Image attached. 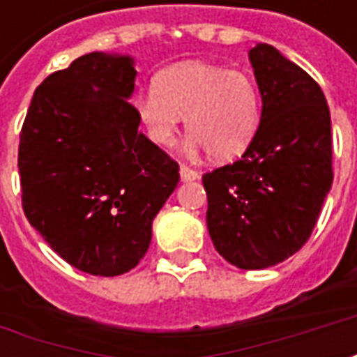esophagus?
Masks as SVG:
<instances>
[{
    "label": "esophagus",
    "mask_w": 357,
    "mask_h": 357,
    "mask_svg": "<svg viewBox=\"0 0 357 357\" xmlns=\"http://www.w3.org/2000/svg\"><path fill=\"white\" fill-rule=\"evenodd\" d=\"M179 176H181V181H193V179L201 178V174L199 172H195L193 168H189L185 164H181L179 166Z\"/></svg>",
    "instance_id": "1"
}]
</instances>
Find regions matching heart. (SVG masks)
<instances>
[{"label": "heart", "mask_w": 357, "mask_h": 357, "mask_svg": "<svg viewBox=\"0 0 357 357\" xmlns=\"http://www.w3.org/2000/svg\"><path fill=\"white\" fill-rule=\"evenodd\" d=\"M155 89L135 99L147 137L172 147L185 118L189 149L214 160H233L255 143L262 122V95L252 76L208 63H181L156 74Z\"/></svg>", "instance_id": "obj_1"}]
</instances>
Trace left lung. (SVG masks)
Wrapping results in <instances>:
<instances>
[{"mask_svg":"<svg viewBox=\"0 0 357 357\" xmlns=\"http://www.w3.org/2000/svg\"><path fill=\"white\" fill-rule=\"evenodd\" d=\"M262 95L255 143L202 176L214 247L241 269L283 262L306 245L333 183L331 112L319 84L273 45L248 53Z\"/></svg>","mask_w":357,"mask_h":357,"instance_id":"left-lung-1","label":"left lung"}]
</instances>
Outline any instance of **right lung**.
<instances>
[{
	"instance_id": "obj_1",
	"label": "right lung",
	"mask_w": 357,
	"mask_h": 357,
	"mask_svg": "<svg viewBox=\"0 0 357 357\" xmlns=\"http://www.w3.org/2000/svg\"><path fill=\"white\" fill-rule=\"evenodd\" d=\"M130 57L88 53L36 88L20 130L28 222L91 275L135 268L153 220L179 181L176 160L139 132Z\"/></svg>"
}]
</instances>
